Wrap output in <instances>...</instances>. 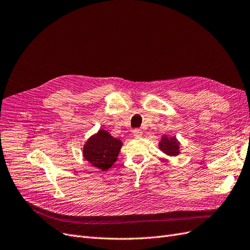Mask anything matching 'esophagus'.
Instances as JSON below:
<instances>
[{
    "instance_id": "1",
    "label": "esophagus",
    "mask_w": 250,
    "mask_h": 250,
    "mask_svg": "<svg viewBox=\"0 0 250 250\" xmlns=\"http://www.w3.org/2000/svg\"><path fill=\"white\" fill-rule=\"evenodd\" d=\"M132 132H133L134 137H141L142 133H143V130L141 129V128H135V129L132 130Z\"/></svg>"
}]
</instances>
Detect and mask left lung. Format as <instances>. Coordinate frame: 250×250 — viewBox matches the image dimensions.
I'll use <instances>...</instances> for the list:
<instances>
[{"label": "left lung", "mask_w": 250, "mask_h": 250, "mask_svg": "<svg viewBox=\"0 0 250 250\" xmlns=\"http://www.w3.org/2000/svg\"><path fill=\"white\" fill-rule=\"evenodd\" d=\"M160 149L167 155L175 156L179 154V143L175 138L163 137L160 142Z\"/></svg>", "instance_id": "obj_1"}]
</instances>
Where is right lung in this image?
<instances>
[{"mask_svg":"<svg viewBox=\"0 0 250 250\" xmlns=\"http://www.w3.org/2000/svg\"><path fill=\"white\" fill-rule=\"evenodd\" d=\"M121 147L122 142L101 129L87 140L83 148V156L95 167L106 171L116 163Z\"/></svg>","mask_w":250,"mask_h":250,"instance_id":"add662e5","label":"right lung"}]
</instances>
